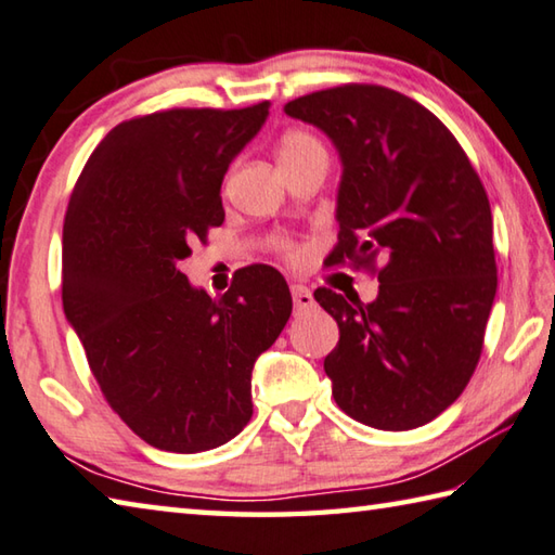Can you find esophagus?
Wrapping results in <instances>:
<instances>
[{
	"label": "esophagus",
	"mask_w": 555,
	"mask_h": 555,
	"mask_svg": "<svg viewBox=\"0 0 555 555\" xmlns=\"http://www.w3.org/2000/svg\"><path fill=\"white\" fill-rule=\"evenodd\" d=\"M291 296H294V306L296 310H308L312 308V304H315V298H312L310 288H306L304 284H291Z\"/></svg>",
	"instance_id": "obj_1"
}]
</instances>
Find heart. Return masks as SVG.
<instances>
[{
    "mask_svg": "<svg viewBox=\"0 0 555 555\" xmlns=\"http://www.w3.org/2000/svg\"><path fill=\"white\" fill-rule=\"evenodd\" d=\"M312 150H325V147H322V143L315 135L306 133V130H288V133L281 138L279 157H281V163H284V159L308 155V153H312ZM271 249H274L276 255H281V257H296L298 255V247L291 243L288 237L271 240Z\"/></svg>",
    "mask_w": 555,
    "mask_h": 555,
    "instance_id": "b5f03b06",
    "label": "heart"
}]
</instances>
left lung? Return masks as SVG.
Masks as SVG:
<instances>
[{
  "instance_id": "1",
  "label": "left lung",
  "mask_w": 555,
  "mask_h": 555,
  "mask_svg": "<svg viewBox=\"0 0 555 555\" xmlns=\"http://www.w3.org/2000/svg\"><path fill=\"white\" fill-rule=\"evenodd\" d=\"M284 111L325 130L345 165L327 264L380 284L366 306L315 291L339 327L325 357L332 396L361 425H427L468 386L495 300L486 186L451 130L396 89L351 82Z\"/></svg>"
}]
</instances>
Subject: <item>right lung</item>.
Instances as JSON below:
<instances>
[{
  "label": "right lung",
  "mask_w": 555,
  "mask_h": 555,
  "mask_svg": "<svg viewBox=\"0 0 555 555\" xmlns=\"http://www.w3.org/2000/svg\"><path fill=\"white\" fill-rule=\"evenodd\" d=\"M269 102L167 108L108 130L69 196L63 306L111 410L150 447L198 453L251 417V366L291 318L284 276L235 271L220 298L179 261L225 220L220 184Z\"/></svg>",
  "instance_id": "1"
}]
</instances>
